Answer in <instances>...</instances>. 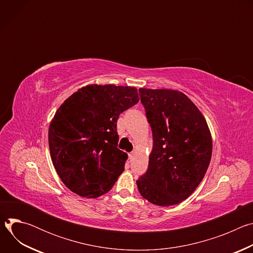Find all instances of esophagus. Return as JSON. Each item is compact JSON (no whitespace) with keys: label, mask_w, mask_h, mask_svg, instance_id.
<instances>
[{"label":"esophagus","mask_w":253,"mask_h":253,"mask_svg":"<svg viewBox=\"0 0 253 253\" xmlns=\"http://www.w3.org/2000/svg\"><path fill=\"white\" fill-rule=\"evenodd\" d=\"M133 155H134V153H133V152H131V153H129V158H130V159H131V158H132V157H133Z\"/></svg>","instance_id":"obj_1"}]
</instances>
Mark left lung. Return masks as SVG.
Wrapping results in <instances>:
<instances>
[{"label": "left lung", "instance_id": "obj_1", "mask_svg": "<svg viewBox=\"0 0 253 253\" xmlns=\"http://www.w3.org/2000/svg\"><path fill=\"white\" fill-rule=\"evenodd\" d=\"M153 134L147 172L136 181L142 197L158 206L187 199L208 169L212 137L195 104L182 92L140 88Z\"/></svg>", "mask_w": 253, "mask_h": 253}]
</instances>
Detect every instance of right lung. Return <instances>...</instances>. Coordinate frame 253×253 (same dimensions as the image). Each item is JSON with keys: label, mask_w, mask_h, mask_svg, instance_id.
<instances>
[{"label": "right lung", "mask_w": 253, "mask_h": 253, "mask_svg": "<svg viewBox=\"0 0 253 253\" xmlns=\"http://www.w3.org/2000/svg\"><path fill=\"white\" fill-rule=\"evenodd\" d=\"M139 102L135 87L87 85L67 98L49 126V148L62 182L82 197L109 191L124 171L117 148L119 115Z\"/></svg>", "instance_id": "add662e5"}]
</instances>
